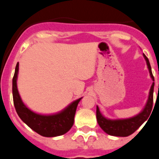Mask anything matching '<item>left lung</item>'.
Listing matches in <instances>:
<instances>
[{
	"label": "left lung",
	"instance_id": "left-lung-1",
	"mask_svg": "<svg viewBox=\"0 0 159 159\" xmlns=\"http://www.w3.org/2000/svg\"><path fill=\"white\" fill-rule=\"evenodd\" d=\"M143 57L146 60L147 68L149 70L151 78L152 79L153 83L151 84L150 92H149L147 102H146L145 106L143 107L141 111L135 116L130 118L111 119L105 117L99 111V107L96 106V119L98 124L102 128V130L109 135L117 136V137H127V136L130 135L137 129H139V127L147 120V118L151 115L153 106L154 79L153 76L152 71H151V67L148 58L144 54H143Z\"/></svg>",
	"mask_w": 159,
	"mask_h": 159
}]
</instances>
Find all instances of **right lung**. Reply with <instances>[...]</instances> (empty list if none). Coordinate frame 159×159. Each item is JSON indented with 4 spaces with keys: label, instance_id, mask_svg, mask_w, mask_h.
Returning a JSON list of instances; mask_svg holds the SVG:
<instances>
[{
    "label": "right lung",
    "instance_id": "obj_1",
    "mask_svg": "<svg viewBox=\"0 0 159 159\" xmlns=\"http://www.w3.org/2000/svg\"><path fill=\"white\" fill-rule=\"evenodd\" d=\"M19 63L16 64L12 79V96L16 113L32 130L44 137H56L67 133L74 123L78 103L83 97L75 99L60 111L49 115L36 113L29 109L22 100L17 88Z\"/></svg>",
    "mask_w": 159,
    "mask_h": 159
}]
</instances>
